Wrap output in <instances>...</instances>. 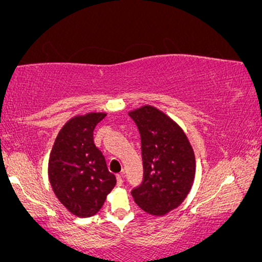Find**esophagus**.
<instances>
[{
  "label": "esophagus",
  "mask_w": 262,
  "mask_h": 262,
  "mask_svg": "<svg viewBox=\"0 0 262 262\" xmlns=\"http://www.w3.org/2000/svg\"><path fill=\"white\" fill-rule=\"evenodd\" d=\"M123 173L121 174H118L117 175V180H118V186H123V184H124V177H123Z\"/></svg>",
  "instance_id": "esophagus-1"
}]
</instances>
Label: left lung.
I'll return each mask as SVG.
<instances>
[{"instance_id": "8db88e82", "label": "left lung", "mask_w": 262, "mask_h": 262, "mask_svg": "<svg viewBox=\"0 0 262 262\" xmlns=\"http://www.w3.org/2000/svg\"><path fill=\"white\" fill-rule=\"evenodd\" d=\"M142 141L143 181L131 191L145 212L163 216L184 202L195 175V157L185 132L152 106L128 113Z\"/></svg>"}]
</instances>
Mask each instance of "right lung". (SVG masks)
<instances>
[{
	"label": "right lung",
	"instance_id": "right-lung-1",
	"mask_svg": "<svg viewBox=\"0 0 262 262\" xmlns=\"http://www.w3.org/2000/svg\"><path fill=\"white\" fill-rule=\"evenodd\" d=\"M106 113H87L68 121L50 154L49 179L59 202L77 217L101 209L117 184L105 156L94 144V128Z\"/></svg>",
	"mask_w": 262,
	"mask_h": 262
}]
</instances>
